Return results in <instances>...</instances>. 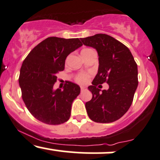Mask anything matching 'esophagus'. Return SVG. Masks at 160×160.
<instances>
[{
  "mask_svg": "<svg viewBox=\"0 0 160 160\" xmlns=\"http://www.w3.org/2000/svg\"><path fill=\"white\" fill-rule=\"evenodd\" d=\"M85 90V88L84 87H82V86H81V91H83Z\"/></svg>",
  "mask_w": 160,
  "mask_h": 160,
  "instance_id": "esophagus-1",
  "label": "esophagus"
}]
</instances>
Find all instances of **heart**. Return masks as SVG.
<instances>
[{"mask_svg":"<svg viewBox=\"0 0 160 160\" xmlns=\"http://www.w3.org/2000/svg\"><path fill=\"white\" fill-rule=\"evenodd\" d=\"M86 49H88V48H84V49H83L82 51L86 50ZM88 80V74H87V73H80V74H78V76L76 77V82H78V83L79 84H83L87 83Z\"/></svg>","mask_w":160,"mask_h":160,"instance_id":"heart-1","label":"heart"}]
</instances>
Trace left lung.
I'll return each mask as SVG.
<instances>
[{
	"label": "left lung",
	"instance_id": "1",
	"mask_svg": "<svg viewBox=\"0 0 160 160\" xmlns=\"http://www.w3.org/2000/svg\"><path fill=\"white\" fill-rule=\"evenodd\" d=\"M81 40L99 55L98 72L88 87L93 95L85 103L88 116L97 123L117 121L132 105L138 84L137 63L129 48L109 35L98 33ZM104 82L110 88L100 92L96 86Z\"/></svg>",
	"mask_w": 160,
	"mask_h": 160
}]
</instances>
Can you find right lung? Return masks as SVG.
Segmentation results:
<instances>
[{
	"instance_id": "1",
	"label": "right lung",
	"mask_w": 160,
	"mask_h": 160,
	"mask_svg": "<svg viewBox=\"0 0 160 160\" xmlns=\"http://www.w3.org/2000/svg\"><path fill=\"white\" fill-rule=\"evenodd\" d=\"M82 46L78 38L51 37L31 51L22 63L18 82L24 104L38 121L58 125L69 119L73 100L80 87L68 82L63 90L53 89L57 74L64 69L65 60Z\"/></svg>"
}]
</instances>
